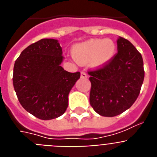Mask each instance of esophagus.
Masks as SVG:
<instances>
[{
    "instance_id": "obj_1",
    "label": "esophagus",
    "mask_w": 157,
    "mask_h": 157,
    "mask_svg": "<svg viewBox=\"0 0 157 157\" xmlns=\"http://www.w3.org/2000/svg\"><path fill=\"white\" fill-rule=\"evenodd\" d=\"M87 76H88V75H87V73L85 72H84V71H82V72H81V78H87Z\"/></svg>"
}]
</instances>
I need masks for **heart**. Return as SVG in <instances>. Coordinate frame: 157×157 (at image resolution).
Segmentation results:
<instances>
[{"label":"heart","instance_id":"heart-1","mask_svg":"<svg viewBox=\"0 0 157 157\" xmlns=\"http://www.w3.org/2000/svg\"><path fill=\"white\" fill-rule=\"evenodd\" d=\"M117 53V44L111 39H91L76 44L72 56L79 63L91 60L95 67H101L110 62Z\"/></svg>","mask_w":157,"mask_h":157}]
</instances>
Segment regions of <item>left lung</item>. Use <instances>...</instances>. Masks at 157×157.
<instances>
[{
  "label": "left lung",
  "mask_w": 157,
  "mask_h": 157,
  "mask_svg": "<svg viewBox=\"0 0 157 157\" xmlns=\"http://www.w3.org/2000/svg\"><path fill=\"white\" fill-rule=\"evenodd\" d=\"M117 53L102 68L89 71V102L103 117H115L129 109L137 99L144 78L141 54L129 40L119 36Z\"/></svg>",
  "instance_id": "1"
}]
</instances>
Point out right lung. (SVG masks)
Returning a JSON list of instances; mask_svg holds the SVG:
<instances>
[{
	"mask_svg": "<svg viewBox=\"0 0 157 157\" xmlns=\"http://www.w3.org/2000/svg\"><path fill=\"white\" fill-rule=\"evenodd\" d=\"M63 59L58 40L46 38L28 46L14 64L13 82L18 101L40 120L64 114L68 93L81 76L80 72L64 70L60 66Z\"/></svg>",
	"mask_w": 157,
	"mask_h": 157,
	"instance_id": "obj_1",
	"label": "right lung"
}]
</instances>
